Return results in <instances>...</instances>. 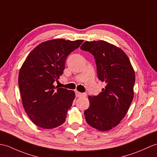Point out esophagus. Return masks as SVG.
<instances>
[{
	"instance_id": "34e87169",
	"label": "esophagus",
	"mask_w": 157,
	"mask_h": 157,
	"mask_svg": "<svg viewBox=\"0 0 157 157\" xmlns=\"http://www.w3.org/2000/svg\"><path fill=\"white\" fill-rule=\"evenodd\" d=\"M75 95L77 97H86V94L84 93H81L79 92L78 91H75Z\"/></svg>"
}]
</instances>
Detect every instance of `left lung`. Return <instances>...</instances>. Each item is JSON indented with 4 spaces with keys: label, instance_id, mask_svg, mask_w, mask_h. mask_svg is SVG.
Here are the masks:
<instances>
[{
    "label": "left lung",
    "instance_id": "obj_1",
    "mask_svg": "<svg viewBox=\"0 0 157 157\" xmlns=\"http://www.w3.org/2000/svg\"><path fill=\"white\" fill-rule=\"evenodd\" d=\"M81 49L94 56L98 79L106 83L99 95L88 97L86 120L98 130H110L119 124L132 103L135 73L124 51L107 41H86Z\"/></svg>",
    "mask_w": 157,
    "mask_h": 157
}]
</instances>
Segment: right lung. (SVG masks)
I'll list each match as a JSON object with an SVG mask.
<instances>
[{
	"mask_svg": "<svg viewBox=\"0 0 157 157\" xmlns=\"http://www.w3.org/2000/svg\"><path fill=\"white\" fill-rule=\"evenodd\" d=\"M83 40L63 39L40 43L28 55L19 74L22 102L29 118L42 128L52 129L63 124L75 99L73 90L57 88L67 56Z\"/></svg>",
	"mask_w": 157,
	"mask_h": 157,
	"instance_id": "add662e5",
	"label": "right lung"
}]
</instances>
